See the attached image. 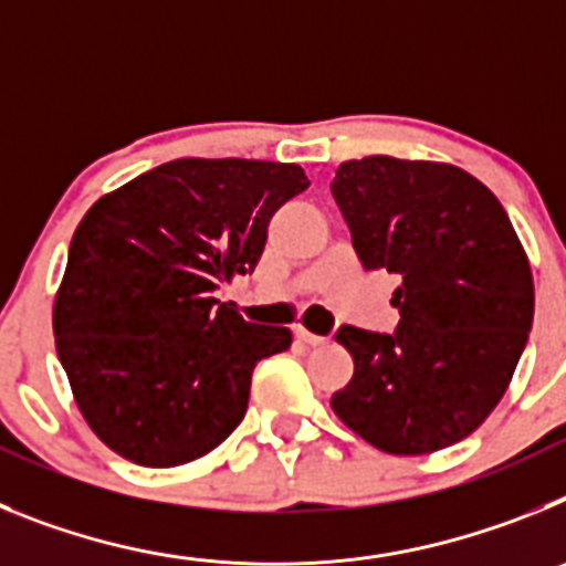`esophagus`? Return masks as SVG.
<instances>
[{
    "instance_id": "1",
    "label": "esophagus",
    "mask_w": 566,
    "mask_h": 566,
    "mask_svg": "<svg viewBox=\"0 0 566 566\" xmlns=\"http://www.w3.org/2000/svg\"><path fill=\"white\" fill-rule=\"evenodd\" d=\"M294 337H297L300 343H306V345H323V343H326V337H319V334L306 332V328H303V326H294Z\"/></svg>"
}]
</instances>
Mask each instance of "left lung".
<instances>
[{"instance_id": "1", "label": "left lung", "mask_w": 566, "mask_h": 566, "mask_svg": "<svg viewBox=\"0 0 566 566\" xmlns=\"http://www.w3.org/2000/svg\"><path fill=\"white\" fill-rule=\"evenodd\" d=\"M365 269L397 274L394 334L339 326L354 377L332 408L397 457L442 451L490 417L533 328V274L499 198L464 169L371 155L332 181Z\"/></svg>"}]
</instances>
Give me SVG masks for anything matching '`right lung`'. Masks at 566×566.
<instances>
[{
    "mask_svg": "<svg viewBox=\"0 0 566 566\" xmlns=\"http://www.w3.org/2000/svg\"><path fill=\"white\" fill-rule=\"evenodd\" d=\"M303 189L297 164L181 158L84 214L53 334L78 411L118 457L175 468L247 417L254 365L292 332L247 323L214 292L254 272L272 214Z\"/></svg>",
    "mask_w": 566,
    "mask_h": 566,
    "instance_id": "1",
    "label": "right lung"
}]
</instances>
